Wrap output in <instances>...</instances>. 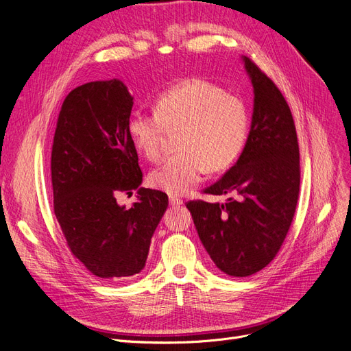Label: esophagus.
<instances>
[{"mask_svg": "<svg viewBox=\"0 0 351 351\" xmlns=\"http://www.w3.org/2000/svg\"><path fill=\"white\" fill-rule=\"evenodd\" d=\"M169 202H171L172 206H180L184 204V201L180 198H176V197H169Z\"/></svg>", "mask_w": 351, "mask_h": 351, "instance_id": "34e87169", "label": "esophagus"}]
</instances>
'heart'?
Wrapping results in <instances>:
<instances>
[{
  "label": "heart",
  "instance_id": "heart-1",
  "mask_svg": "<svg viewBox=\"0 0 351 351\" xmlns=\"http://www.w3.org/2000/svg\"><path fill=\"white\" fill-rule=\"evenodd\" d=\"M127 132L136 150L158 160L167 133H176V153L156 166L149 184L171 195H182L201 182L206 169L219 172L241 153L249 133L244 102L202 80L179 84L154 101L153 111L136 110Z\"/></svg>",
  "mask_w": 351,
  "mask_h": 351
}]
</instances>
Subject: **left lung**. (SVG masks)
<instances>
[{"label":"left lung","mask_w":351,"mask_h":351,"mask_svg":"<svg viewBox=\"0 0 351 351\" xmlns=\"http://www.w3.org/2000/svg\"><path fill=\"white\" fill-rule=\"evenodd\" d=\"M254 88L252 128L237 163L205 188L224 204L188 201L193 224L215 266L236 278L254 275L280 250L300 197L301 166L293 117L275 82L243 58Z\"/></svg>","instance_id":"obj_1"}]
</instances>
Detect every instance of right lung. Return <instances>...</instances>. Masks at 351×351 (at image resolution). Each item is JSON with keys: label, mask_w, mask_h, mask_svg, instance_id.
Returning a JSON list of instances; mask_svg holds the SVG:
<instances>
[{"label": "right lung", "mask_w": 351, "mask_h": 351, "mask_svg": "<svg viewBox=\"0 0 351 351\" xmlns=\"http://www.w3.org/2000/svg\"><path fill=\"white\" fill-rule=\"evenodd\" d=\"M133 97L121 81L72 89L59 112L51 146L58 223L72 254L94 276L123 282L146 265L152 236L167 208L162 191L140 188L143 173L127 123ZM137 190L130 210L120 191Z\"/></svg>", "instance_id": "add662e5"}]
</instances>
